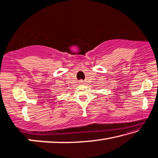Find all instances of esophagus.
Returning <instances> with one entry per match:
<instances>
[{
    "instance_id": "1",
    "label": "esophagus",
    "mask_w": 158,
    "mask_h": 158,
    "mask_svg": "<svg viewBox=\"0 0 158 158\" xmlns=\"http://www.w3.org/2000/svg\"><path fill=\"white\" fill-rule=\"evenodd\" d=\"M79 84H84L83 81H82V80H80V81H79Z\"/></svg>"
}]
</instances>
